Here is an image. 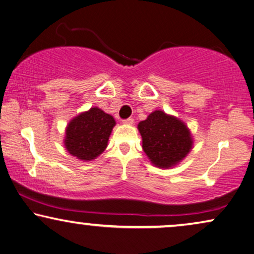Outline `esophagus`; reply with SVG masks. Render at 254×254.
<instances>
[{
  "mask_svg": "<svg viewBox=\"0 0 254 254\" xmlns=\"http://www.w3.org/2000/svg\"><path fill=\"white\" fill-rule=\"evenodd\" d=\"M123 123L128 124V126H132V124L134 123V120L132 119V117H128V119H127V120H123Z\"/></svg>",
  "mask_w": 254,
  "mask_h": 254,
  "instance_id": "obj_1",
  "label": "esophagus"
}]
</instances>
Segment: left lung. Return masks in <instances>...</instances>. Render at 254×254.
Wrapping results in <instances>:
<instances>
[{
	"mask_svg": "<svg viewBox=\"0 0 254 254\" xmlns=\"http://www.w3.org/2000/svg\"><path fill=\"white\" fill-rule=\"evenodd\" d=\"M142 138V149L154 166L171 168L180 163L193 145L191 132L184 122L155 110L138 124Z\"/></svg>",
	"mask_w": 254,
	"mask_h": 254,
	"instance_id": "obj_1",
	"label": "left lung"
}]
</instances>
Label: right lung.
Segmentation results:
<instances>
[{"mask_svg":"<svg viewBox=\"0 0 254 254\" xmlns=\"http://www.w3.org/2000/svg\"><path fill=\"white\" fill-rule=\"evenodd\" d=\"M115 124L112 115L94 107L70 121L65 130L64 146L72 156L91 161L106 149Z\"/></svg>","mask_w":254,"mask_h":254,"instance_id":"add662e5","label":"right lung"}]
</instances>
